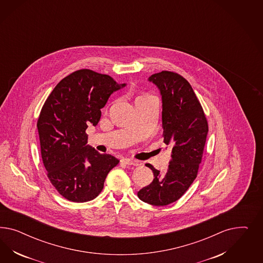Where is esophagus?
Segmentation results:
<instances>
[{"mask_svg": "<svg viewBox=\"0 0 263 263\" xmlns=\"http://www.w3.org/2000/svg\"><path fill=\"white\" fill-rule=\"evenodd\" d=\"M120 162L123 163V164H125V165H137V164H138L135 160L130 159V158H125V157L121 158Z\"/></svg>", "mask_w": 263, "mask_h": 263, "instance_id": "1", "label": "esophagus"}]
</instances>
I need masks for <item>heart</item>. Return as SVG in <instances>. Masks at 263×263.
<instances>
[{"label": "heart", "instance_id": "1", "mask_svg": "<svg viewBox=\"0 0 263 263\" xmlns=\"http://www.w3.org/2000/svg\"><path fill=\"white\" fill-rule=\"evenodd\" d=\"M143 97H149V96H140V97H138V98H143Z\"/></svg>", "mask_w": 263, "mask_h": 263}]
</instances>
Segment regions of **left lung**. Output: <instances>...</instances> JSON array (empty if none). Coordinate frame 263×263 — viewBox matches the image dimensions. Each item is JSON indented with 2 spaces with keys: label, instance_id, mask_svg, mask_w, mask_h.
I'll return each mask as SVG.
<instances>
[{
  "label": "left lung",
  "instance_id": "8db88e82",
  "mask_svg": "<svg viewBox=\"0 0 263 263\" xmlns=\"http://www.w3.org/2000/svg\"><path fill=\"white\" fill-rule=\"evenodd\" d=\"M148 82L161 95L163 137L172 152V160L163 174L146 165L154 178L138 192V197L152 205L164 206L180 199L197 177L208 124L191 85L182 76L162 71L152 74Z\"/></svg>",
  "mask_w": 263,
  "mask_h": 263
}]
</instances>
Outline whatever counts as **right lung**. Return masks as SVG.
<instances>
[{
	"label": "right lung",
	"instance_id": "1",
	"mask_svg": "<svg viewBox=\"0 0 263 263\" xmlns=\"http://www.w3.org/2000/svg\"><path fill=\"white\" fill-rule=\"evenodd\" d=\"M125 86L109 75L81 69L62 80L48 96L37 120L41 157L49 180L65 199H95L119 164L111 154H100L87 144L86 129L96 127L111 93Z\"/></svg>",
	"mask_w": 263,
	"mask_h": 263
}]
</instances>
